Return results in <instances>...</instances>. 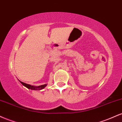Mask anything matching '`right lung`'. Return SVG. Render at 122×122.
Returning a JSON list of instances; mask_svg holds the SVG:
<instances>
[{
	"label": "right lung",
	"mask_w": 122,
	"mask_h": 122,
	"mask_svg": "<svg viewBox=\"0 0 122 122\" xmlns=\"http://www.w3.org/2000/svg\"><path fill=\"white\" fill-rule=\"evenodd\" d=\"M20 83L22 84V85H23V86H26V88H27L28 89H31V90H41V89H43L44 88H45V86L47 85V84H43V85H40V86H33V85H31L30 84H26L25 83V82H22V81H20Z\"/></svg>",
	"instance_id": "1"
}]
</instances>
